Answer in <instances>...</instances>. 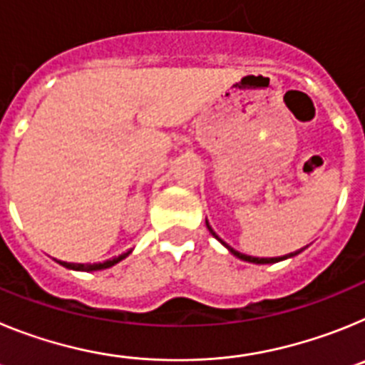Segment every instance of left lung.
I'll use <instances>...</instances> for the list:
<instances>
[{"label": "left lung", "mask_w": 365, "mask_h": 365, "mask_svg": "<svg viewBox=\"0 0 365 365\" xmlns=\"http://www.w3.org/2000/svg\"><path fill=\"white\" fill-rule=\"evenodd\" d=\"M206 227H208V230H210V234L214 235L215 240H217L219 243L222 245V247L227 248V250H228V252L232 254V256L240 257V259H243V261H248V263H256V265H267V263H278V261L289 259V257H294V256H298L299 252H303V248H299V250H296V252L287 254V256H282V257H254V256H247V254H241V252H237V250H235V248H232L230 245H227V243H225V241H222L221 237H219V235L215 234V232H214V228L210 227V222H208V221H206Z\"/></svg>", "instance_id": "left-lung-1"}]
</instances>
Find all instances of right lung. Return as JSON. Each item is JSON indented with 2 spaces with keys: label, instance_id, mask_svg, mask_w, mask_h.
Instances as JSON below:
<instances>
[{
  "label": "right lung",
  "instance_id": "right-lung-1",
  "mask_svg": "<svg viewBox=\"0 0 365 365\" xmlns=\"http://www.w3.org/2000/svg\"><path fill=\"white\" fill-rule=\"evenodd\" d=\"M131 250H128V252L120 254L118 257H113V259H108L104 261V263H67V261H58L56 263H60L62 267H66V269H71V270H82V272H95V270H104V269H109V267L117 265L118 261L125 259V257L130 256Z\"/></svg>",
  "mask_w": 365,
  "mask_h": 365
}]
</instances>
